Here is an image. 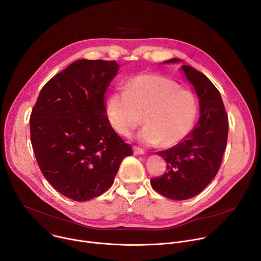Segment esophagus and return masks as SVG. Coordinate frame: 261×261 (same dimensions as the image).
I'll return each instance as SVG.
<instances>
[{"label":"esophagus","instance_id":"obj_1","mask_svg":"<svg viewBox=\"0 0 261 261\" xmlns=\"http://www.w3.org/2000/svg\"><path fill=\"white\" fill-rule=\"evenodd\" d=\"M133 151H134L135 154H143V153L145 152L143 148H141V147H139V146H136V145L133 146Z\"/></svg>","mask_w":261,"mask_h":261}]
</instances>
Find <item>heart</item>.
<instances>
[{
    "instance_id": "b5f03b06",
    "label": "heart",
    "mask_w": 261,
    "mask_h": 261,
    "mask_svg": "<svg viewBox=\"0 0 261 261\" xmlns=\"http://www.w3.org/2000/svg\"><path fill=\"white\" fill-rule=\"evenodd\" d=\"M106 112L113 129L129 136L143 122L138 138L146 144L163 147L176 145L193 130L199 101L194 92L180 89L174 81L155 74L133 77L125 90L108 97Z\"/></svg>"
}]
</instances>
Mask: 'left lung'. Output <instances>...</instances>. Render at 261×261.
<instances>
[{
    "mask_svg": "<svg viewBox=\"0 0 261 261\" xmlns=\"http://www.w3.org/2000/svg\"><path fill=\"white\" fill-rule=\"evenodd\" d=\"M177 61L179 59L174 58L166 62ZM181 68L199 97L200 119L180 143L156 152L165 159L167 171L150 180L155 192L178 201L199 195L216 176L228 134L227 115L218 89L196 68L189 65Z\"/></svg>",
    "mask_w": 261,
    "mask_h": 261,
    "instance_id": "left-lung-1",
    "label": "left lung"
}]
</instances>
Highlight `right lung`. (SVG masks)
<instances>
[{
	"label": "right lung",
	"instance_id": "add662e5",
	"mask_svg": "<svg viewBox=\"0 0 261 261\" xmlns=\"http://www.w3.org/2000/svg\"><path fill=\"white\" fill-rule=\"evenodd\" d=\"M115 60L80 59L50 79L31 114V141L45 178L76 202L106 193L132 154L106 116L105 94Z\"/></svg>",
	"mask_w": 261,
	"mask_h": 261
}]
</instances>
